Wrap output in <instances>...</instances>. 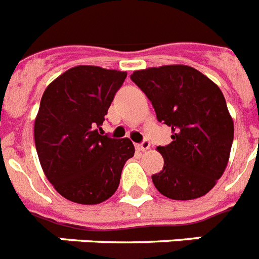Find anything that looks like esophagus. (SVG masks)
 I'll return each mask as SVG.
<instances>
[{
	"instance_id": "1",
	"label": "esophagus",
	"mask_w": 259,
	"mask_h": 259,
	"mask_svg": "<svg viewBox=\"0 0 259 259\" xmlns=\"http://www.w3.org/2000/svg\"><path fill=\"white\" fill-rule=\"evenodd\" d=\"M149 147H151V143H149L148 140H144V142L140 143V144H136V148H138L139 151H143V152H144V151H148Z\"/></svg>"
}]
</instances>
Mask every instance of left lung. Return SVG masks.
<instances>
[{"mask_svg":"<svg viewBox=\"0 0 259 259\" xmlns=\"http://www.w3.org/2000/svg\"><path fill=\"white\" fill-rule=\"evenodd\" d=\"M131 79L172 130V143L157 147L163 170L153 185L172 200L202 197L222 176L234 138V123L224 94L196 68L168 65L134 71Z\"/></svg>","mask_w":259,"mask_h":259,"instance_id":"1","label":"left lung"}]
</instances>
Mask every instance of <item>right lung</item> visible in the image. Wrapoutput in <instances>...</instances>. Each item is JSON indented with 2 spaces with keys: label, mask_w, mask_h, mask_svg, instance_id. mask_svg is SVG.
<instances>
[{
  "label": "right lung",
  "mask_w": 259,
  "mask_h": 259,
  "mask_svg": "<svg viewBox=\"0 0 259 259\" xmlns=\"http://www.w3.org/2000/svg\"><path fill=\"white\" fill-rule=\"evenodd\" d=\"M127 72L75 66L45 90L35 123L38 159L55 191L72 202L95 205L116 192L135 153L128 138L98 132Z\"/></svg>",
  "instance_id": "add662e5"
}]
</instances>
